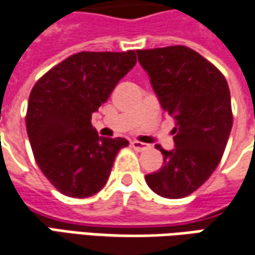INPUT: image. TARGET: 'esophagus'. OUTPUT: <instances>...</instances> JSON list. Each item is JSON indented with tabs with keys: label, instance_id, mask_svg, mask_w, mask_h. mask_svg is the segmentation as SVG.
<instances>
[{
	"label": "esophagus",
	"instance_id": "esophagus-1",
	"mask_svg": "<svg viewBox=\"0 0 255 255\" xmlns=\"http://www.w3.org/2000/svg\"><path fill=\"white\" fill-rule=\"evenodd\" d=\"M131 147L137 151H144L149 147L148 144H144V142H139V141H131Z\"/></svg>",
	"mask_w": 255,
	"mask_h": 255
}]
</instances>
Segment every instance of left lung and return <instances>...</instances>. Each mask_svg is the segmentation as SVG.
Wrapping results in <instances>:
<instances>
[{
	"mask_svg": "<svg viewBox=\"0 0 255 255\" xmlns=\"http://www.w3.org/2000/svg\"><path fill=\"white\" fill-rule=\"evenodd\" d=\"M161 107L175 120V147L160 148L164 167L147 174L155 194L183 198L210 178L220 164L233 127L231 97L224 75L184 45L138 50Z\"/></svg>",
	"mask_w": 255,
	"mask_h": 255,
	"instance_id": "8db88e82",
	"label": "left lung"
}]
</instances>
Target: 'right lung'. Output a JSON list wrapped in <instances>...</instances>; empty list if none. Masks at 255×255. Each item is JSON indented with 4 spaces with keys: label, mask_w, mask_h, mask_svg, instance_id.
<instances>
[{
    "label": "right lung",
    "mask_w": 255,
    "mask_h": 255,
    "mask_svg": "<svg viewBox=\"0 0 255 255\" xmlns=\"http://www.w3.org/2000/svg\"><path fill=\"white\" fill-rule=\"evenodd\" d=\"M137 62L135 52H78L44 74L28 100L27 134L42 174L64 195L85 198L107 184L126 138L100 137L91 116Z\"/></svg>",
    "instance_id": "1"
}]
</instances>
